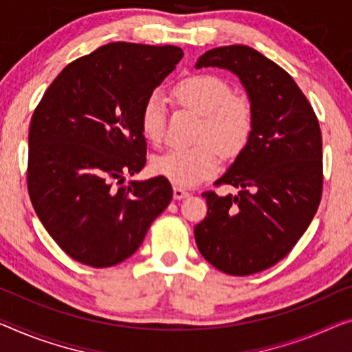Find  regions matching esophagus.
Wrapping results in <instances>:
<instances>
[{"label":"esophagus","instance_id":"1","mask_svg":"<svg viewBox=\"0 0 352 352\" xmlns=\"http://www.w3.org/2000/svg\"><path fill=\"white\" fill-rule=\"evenodd\" d=\"M173 197H175V199H182V198H187L188 197V192L186 190V188L182 187H175L173 188Z\"/></svg>","mask_w":352,"mask_h":352}]
</instances>
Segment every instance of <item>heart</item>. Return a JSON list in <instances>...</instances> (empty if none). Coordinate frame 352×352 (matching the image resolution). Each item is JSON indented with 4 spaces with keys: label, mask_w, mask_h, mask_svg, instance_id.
Returning a JSON list of instances; mask_svg holds the SVG:
<instances>
[{
    "label": "heart",
    "mask_w": 352,
    "mask_h": 352,
    "mask_svg": "<svg viewBox=\"0 0 352 352\" xmlns=\"http://www.w3.org/2000/svg\"><path fill=\"white\" fill-rule=\"evenodd\" d=\"M179 105L188 107L203 118L198 144L173 148L153 159V171L176 186L188 187L215 175L220 166V151L226 155L244 148L253 129V107L245 96L232 93L231 85L214 74H195L182 78L173 88ZM166 104L160 93L146 97L140 111V129L153 144L165 137ZM204 142H201V140Z\"/></svg>",
    "instance_id": "heart-1"
}]
</instances>
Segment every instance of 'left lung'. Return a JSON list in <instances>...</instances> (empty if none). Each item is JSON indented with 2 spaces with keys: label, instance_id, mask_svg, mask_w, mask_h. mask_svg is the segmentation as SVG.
<instances>
[{
  "label": "left lung",
  "instance_id": "left-lung-1",
  "mask_svg": "<svg viewBox=\"0 0 352 352\" xmlns=\"http://www.w3.org/2000/svg\"><path fill=\"white\" fill-rule=\"evenodd\" d=\"M195 67L237 75L253 107L247 144L215 181L241 192L203 193L208 214L195 226V241L204 259L221 272H261L293 250L320 206V122L293 77L252 47L212 48Z\"/></svg>",
  "mask_w": 352,
  "mask_h": 352
}]
</instances>
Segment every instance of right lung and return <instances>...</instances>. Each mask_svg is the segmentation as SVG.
<instances>
[{
    "instance_id": "1",
    "label": "right lung",
    "mask_w": 352,
    "mask_h": 352,
    "mask_svg": "<svg viewBox=\"0 0 352 352\" xmlns=\"http://www.w3.org/2000/svg\"><path fill=\"white\" fill-rule=\"evenodd\" d=\"M182 56L173 45H102L67 64L32 113V208L75 261L110 267L132 256L170 204L173 188L164 176L116 184L143 170L140 111Z\"/></svg>"
}]
</instances>
